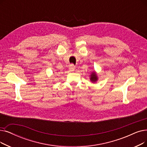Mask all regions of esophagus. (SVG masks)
I'll list each match as a JSON object with an SVG mask.
<instances>
[{"mask_svg": "<svg viewBox=\"0 0 147 147\" xmlns=\"http://www.w3.org/2000/svg\"><path fill=\"white\" fill-rule=\"evenodd\" d=\"M75 70V66L73 64H71L69 67V71L70 72H72L74 71Z\"/></svg>", "mask_w": 147, "mask_h": 147, "instance_id": "esophagus-1", "label": "esophagus"}]
</instances>
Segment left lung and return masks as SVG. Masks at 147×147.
Wrapping results in <instances>:
<instances>
[{"label": "left lung", "instance_id": "1", "mask_svg": "<svg viewBox=\"0 0 147 147\" xmlns=\"http://www.w3.org/2000/svg\"><path fill=\"white\" fill-rule=\"evenodd\" d=\"M98 80V77H97V75L95 71H93L91 73V74L90 75V80L92 82H95L96 81H97Z\"/></svg>", "mask_w": 147, "mask_h": 147}]
</instances>
